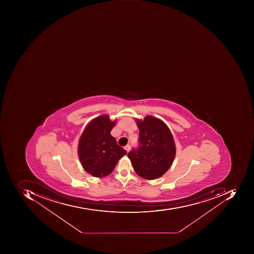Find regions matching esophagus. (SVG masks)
I'll list each match as a JSON object with an SVG mask.
<instances>
[{"label": "esophagus", "mask_w": 254, "mask_h": 254, "mask_svg": "<svg viewBox=\"0 0 254 254\" xmlns=\"http://www.w3.org/2000/svg\"><path fill=\"white\" fill-rule=\"evenodd\" d=\"M125 149H126L127 152H129V149H130V146H129V145H127V146H125Z\"/></svg>", "instance_id": "34e87169"}]
</instances>
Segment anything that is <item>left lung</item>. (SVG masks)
<instances>
[{"label": "left lung", "mask_w": 254, "mask_h": 254, "mask_svg": "<svg viewBox=\"0 0 254 254\" xmlns=\"http://www.w3.org/2000/svg\"><path fill=\"white\" fill-rule=\"evenodd\" d=\"M139 128V147L127 156L135 173L148 180L158 179L171 167L176 156V145L171 131L159 118L146 116L136 120Z\"/></svg>", "instance_id": "obj_1"}]
</instances>
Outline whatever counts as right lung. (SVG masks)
I'll list each match as a JSON object with an SVG mask.
<instances>
[{
  "label": "right lung",
  "mask_w": 254,
  "mask_h": 254,
  "mask_svg": "<svg viewBox=\"0 0 254 254\" xmlns=\"http://www.w3.org/2000/svg\"><path fill=\"white\" fill-rule=\"evenodd\" d=\"M116 125L108 115L90 121L78 142V153L83 169L95 177L108 176L127 151L118 146L111 131Z\"/></svg>",
  "instance_id": "1"
}]
</instances>
